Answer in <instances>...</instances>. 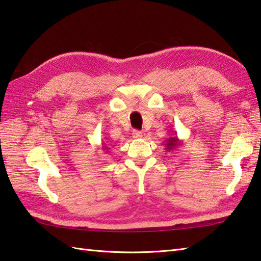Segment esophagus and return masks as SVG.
<instances>
[{"label":"esophagus","instance_id":"obj_1","mask_svg":"<svg viewBox=\"0 0 261 261\" xmlns=\"http://www.w3.org/2000/svg\"><path fill=\"white\" fill-rule=\"evenodd\" d=\"M132 136H134V138H136V139H139V138L142 137V132L139 130H134L132 131Z\"/></svg>","mask_w":261,"mask_h":261}]
</instances>
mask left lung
<instances>
[{"label": "left lung", "instance_id": "1", "mask_svg": "<svg viewBox=\"0 0 261 261\" xmlns=\"http://www.w3.org/2000/svg\"><path fill=\"white\" fill-rule=\"evenodd\" d=\"M165 149L167 151H171V150H175V149L178 147V146H180L181 143H180V141H179V139L177 137H170V138H168L167 140H165Z\"/></svg>", "mask_w": 261, "mask_h": 261}]
</instances>
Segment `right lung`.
Instances as JSON below:
<instances>
[{
	"label": "right lung",
	"mask_w": 261,
	"mask_h": 261,
	"mask_svg": "<svg viewBox=\"0 0 261 261\" xmlns=\"http://www.w3.org/2000/svg\"><path fill=\"white\" fill-rule=\"evenodd\" d=\"M102 148H103V150H107V151H108L109 149H110V148H109L107 145H104V143H103V147H102Z\"/></svg>",
	"instance_id": "add662e5"
}]
</instances>
